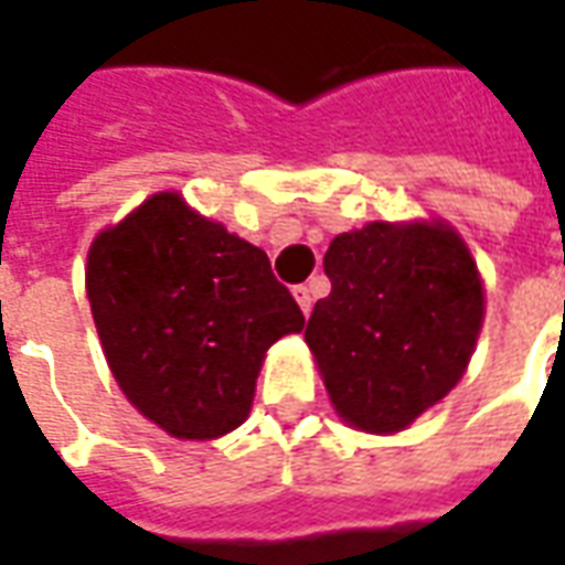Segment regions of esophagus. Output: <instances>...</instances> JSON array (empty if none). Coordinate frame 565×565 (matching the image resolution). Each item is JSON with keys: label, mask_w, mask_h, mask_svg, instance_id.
Here are the masks:
<instances>
[{"label": "esophagus", "mask_w": 565, "mask_h": 565, "mask_svg": "<svg viewBox=\"0 0 565 565\" xmlns=\"http://www.w3.org/2000/svg\"><path fill=\"white\" fill-rule=\"evenodd\" d=\"M294 296H296V302H299V308L302 311H311V306H315V296H311V287H306V284H299V287H294Z\"/></svg>", "instance_id": "obj_1"}]
</instances>
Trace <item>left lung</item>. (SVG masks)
Wrapping results in <instances>:
<instances>
[{"label": "left lung", "mask_w": 565, "mask_h": 565, "mask_svg": "<svg viewBox=\"0 0 565 565\" xmlns=\"http://www.w3.org/2000/svg\"><path fill=\"white\" fill-rule=\"evenodd\" d=\"M332 290L306 342L335 412L366 433H396L460 381L484 320V290L445 223H366L323 257Z\"/></svg>", "instance_id": "left-lung-1"}]
</instances>
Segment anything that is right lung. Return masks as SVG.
<instances>
[{"instance_id": "right-lung-1", "label": "right lung", "mask_w": 565, "mask_h": 565, "mask_svg": "<svg viewBox=\"0 0 565 565\" xmlns=\"http://www.w3.org/2000/svg\"><path fill=\"white\" fill-rule=\"evenodd\" d=\"M87 299L129 403L199 441L245 420L269 344L306 327L269 257L178 193L150 196L93 242Z\"/></svg>"}]
</instances>
